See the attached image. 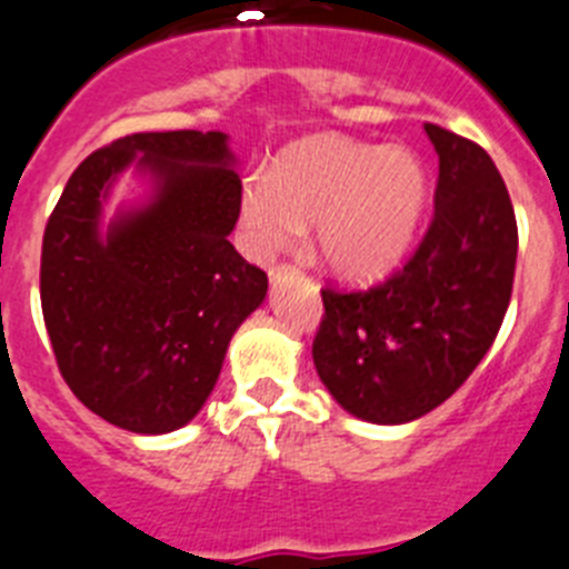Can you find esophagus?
Returning a JSON list of instances; mask_svg holds the SVG:
<instances>
[{"label": "esophagus", "mask_w": 569, "mask_h": 569, "mask_svg": "<svg viewBox=\"0 0 569 569\" xmlns=\"http://www.w3.org/2000/svg\"><path fill=\"white\" fill-rule=\"evenodd\" d=\"M288 273H299V268H296V264H290V261H281V264H276V268H270V281H279V279H284V276Z\"/></svg>", "instance_id": "34e87169"}]
</instances>
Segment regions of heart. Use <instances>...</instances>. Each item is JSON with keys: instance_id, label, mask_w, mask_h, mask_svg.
<instances>
[{"instance_id": "1", "label": "heart", "mask_w": 569, "mask_h": 569, "mask_svg": "<svg viewBox=\"0 0 569 569\" xmlns=\"http://www.w3.org/2000/svg\"><path fill=\"white\" fill-rule=\"evenodd\" d=\"M427 193V168L410 148L316 133L281 150L268 179L244 182L239 224L250 253L270 259L313 222L325 264L347 279H370L393 268L413 241Z\"/></svg>"}]
</instances>
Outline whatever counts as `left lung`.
<instances>
[{
  "label": "left lung",
  "mask_w": 569,
  "mask_h": 569,
  "mask_svg": "<svg viewBox=\"0 0 569 569\" xmlns=\"http://www.w3.org/2000/svg\"><path fill=\"white\" fill-rule=\"evenodd\" d=\"M439 153L436 210L405 268L365 290H321L319 379L347 413L405 425L447 401L505 321L519 228L481 144L425 124Z\"/></svg>",
  "instance_id": "obj_1"
}]
</instances>
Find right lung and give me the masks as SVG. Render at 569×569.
<instances>
[{"label":"right lung","instance_id":"obj_1","mask_svg":"<svg viewBox=\"0 0 569 569\" xmlns=\"http://www.w3.org/2000/svg\"><path fill=\"white\" fill-rule=\"evenodd\" d=\"M130 161L154 176V196L99 234ZM230 162L219 130L122 136L73 170L44 228L39 290L59 373L130 433H170L202 410L230 336L268 293V273L228 241L241 196Z\"/></svg>","mask_w":569,"mask_h":569}]
</instances>
